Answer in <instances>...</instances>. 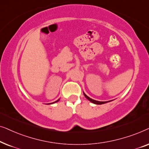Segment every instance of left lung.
I'll return each instance as SVG.
<instances>
[{
  "mask_svg": "<svg viewBox=\"0 0 149 149\" xmlns=\"http://www.w3.org/2000/svg\"><path fill=\"white\" fill-rule=\"evenodd\" d=\"M84 93V95L85 96V97H86V98L87 99V100H88L89 101H90L91 102H92V103H93V104H97V105L104 104H106V103H108V102H111V101H112V100H111V101H108V102H99V101L94 100H93V99L90 98V97H89L87 96V95H86V94H85L84 93Z\"/></svg>",
  "mask_w": 149,
  "mask_h": 149,
  "instance_id": "8db88e82",
  "label": "left lung"
}]
</instances>
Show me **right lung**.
<instances>
[{
    "label": "right lung",
    "mask_w": 149,
    "mask_h": 149,
    "mask_svg": "<svg viewBox=\"0 0 149 149\" xmlns=\"http://www.w3.org/2000/svg\"><path fill=\"white\" fill-rule=\"evenodd\" d=\"M58 102V100H57V101H56V102H53V103H51V104H54V103H56V102Z\"/></svg>",
    "instance_id": "right-lung-1"
}]
</instances>
